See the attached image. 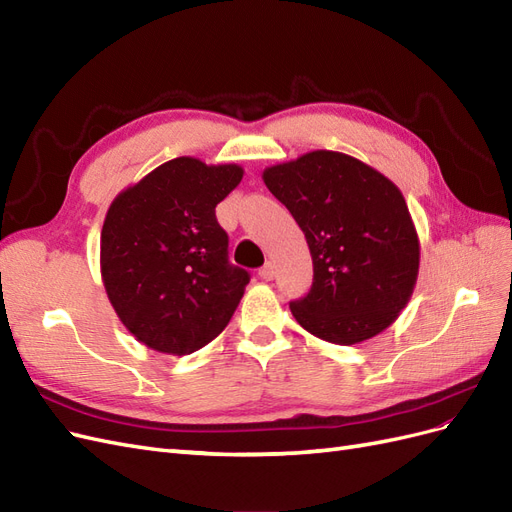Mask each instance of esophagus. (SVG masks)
Instances as JSON below:
<instances>
[{
  "label": "esophagus",
  "instance_id": "esophagus-1",
  "mask_svg": "<svg viewBox=\"0 0 512 512\" xmlns=\"http://www.w3.org/2000/svg\"><path fill=\"white\" fill-rule=\"evenodd\" d=\"M258 275L262 277V280L271 282L273 277H275V267H273V262H265V265H262V267L258 269Z\"/></svg>",
  "mask_w": 512,
  "mask_h": 512
}]
</instances>
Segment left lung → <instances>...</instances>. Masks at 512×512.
Masks as SVG:
<instances>
[{"label":"left lung","instance_id":"8db88e82","mask_svg":"<svg viewBox=\"0 0 512 512\" xmlns=\"http://www.w3.org/2000/svg\"><path fill=\"white\" fill-rule=\"evenodd\" d=\"M305 232L314 282L290 312L324 342L382 333L412 297L418 235L406 198L378 170L339 151H312L262 173Z\"/></svg>","mask_w":512,"mask_h":512}]
</instances>
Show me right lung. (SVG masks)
<instances>
[{
    "label": "right lung",
    "instance_id": "add662e5",
    "mask_svg": "<svg viewBox=\"0 0 512 512\" xmlns=\"http://www.w3.org/2000/svg\"><path fill=\"white\" fill-rule=\"evenodd\" d=\"M241 179L237 164L175 158L108 207L102 282L123 327L147 348L192 354L235 314L250 273L230 265L215 207Z\"/></svg>",
    "mask_w": 512,
    "mask_h": 512
}]
</instances>
